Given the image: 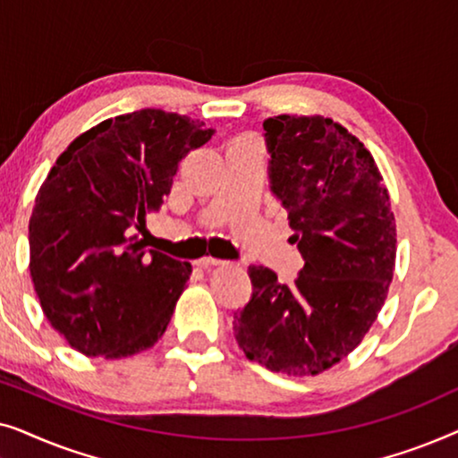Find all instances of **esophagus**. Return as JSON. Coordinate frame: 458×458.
<instances>
[{"label":"esophagus","instance_id":"34e87169","mask_svg":"<svg viewBox=\"0 0 458 458\" xmlns=\"http://www.w3.org/2000/svg\"><path fill=\"white\" fill-rule=\"evenodd\" d=\"M196 265L202 267V268H212V267H223V265H227V262L221 260V259H215V256H202V259L196 260Z\"/></svg>","mask_w":458,"mask_h":458}]
</instances>
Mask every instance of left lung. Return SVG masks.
Returning <instances> with one entry per match:
<instances>
[{
  "label": "left lung",
  "mask_w": 458,
  "mask_h": 458,
  "mask_svg": "<svg viewBox=\"0 0 458 458\" xmlns=\"http://www.w3.org/2000/svg\"><path fill=\"white\" fill-rule=\"evenodd\" d=\"M268 181L304 259L293 284L250 267L252 298L233 315L250 360L317 375L352 352L384 306L396 260V223L373 156L325 116L267 118Z\"/></svg>",
  "instance_id": "obj_1"
}]
</instances>
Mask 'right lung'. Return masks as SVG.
Returning <instances> with one entry per match:
<instances>
[{
    "instance_id": "1",
    "label": "right lung",
    "mask_w": 458,
    "mask_h": 458,
    "mask_svg": "<svg viewBox=\"0 0 458 458\" xmlns=\"http://www.w3.org/2000/svg\"><path fill=\"white\" fill-rule=\"evenodd\" d=\"M215 131L146 108L79 135L39 187L29 221L30 279L43 315L85 356L123 359L166 331L190 262L146 250V227L179 162Z\"/></svg>"
}]
</instances>
